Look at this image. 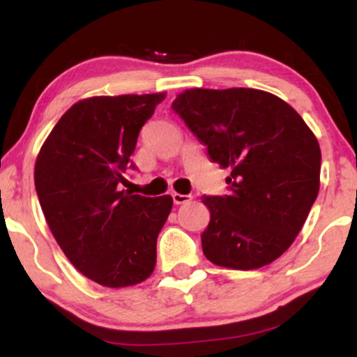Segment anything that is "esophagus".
<instances>
[{
    "instance_id": "1",
    "label": "esophagus",
    "mask_w": 357,
    "mask_h": 357,
    "mask_svg": "<svg viewBox=\"0 0 357 357\" xmlns=\"http://www.w3.org/2000/svg\"><path fill=\"white\" fill-rule=\"evenodd\" d=\"M192 198L191 195H179V192H173V202L174 204H184Z\"/></svg>"
}]
</instances>
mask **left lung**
<instances>
[{"mask_svg": "<svg viewBox=\"0 0 357 357\" xmlns=\"http://www.w3.org/2000/svg\"><path fill=\"white\" fill-rule=\"evenodd\" d=\"M173 109L231 173L230 195L203 196L202 233L211 264L255 270L272 264L304 227L321 184L317 137L285 100L258 89H188Z\"/></svg>", "mask_w": 357, "mask_h": 357, "instance_id": "obj_1", "label": "left lung"}]
</instances>
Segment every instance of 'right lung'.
I'll list each match as a JSON object with an SVG mask.
<instances>
[{"mask_svg": "<svg viewBox=\"0 0 357 357\" xmlns=\"http://www.w3.org/2000/svg\"><path fill=\"white\" fill-rule=\"evenodd\" d=\"M165 99L166 92L82 99L36 155L35 188L48 228L73 267L99 285H137L154 272L173 198L130 195L119 184L139 130Z\"/></svg>", "mask_w": 357, "mask_h": 357, "instance_id": "right-lung-1", "label": "right lung"}]
</instances>
